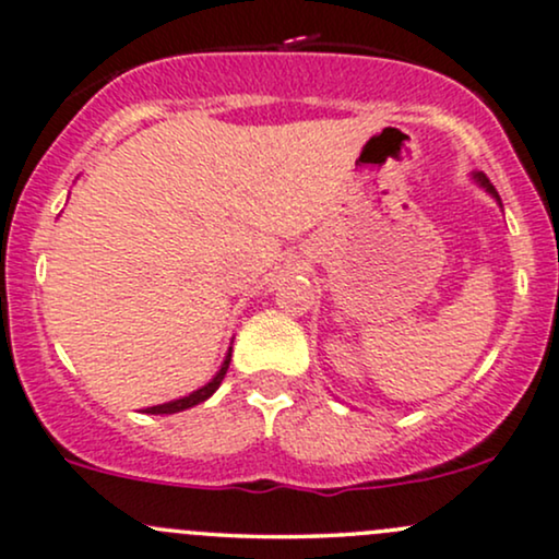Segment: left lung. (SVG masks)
<instances>
[{"label":"left lung","mask_w":559,"mask_h":559,"mask_svg":"<svg viewBox=\"0 0 559 559\" xmlns=\"http://www.w3.org/2000/svg\"><path fill=\"white\" fill-rule=\"evenodd\" d=\"M476 178H478V183H480V186H484V189H486V191H491V194L499 199V194H497V189H493V186H491V181H489V178H486V176H484V173H476Z\"/></svg>","instance_id":"1"}]
</instances>
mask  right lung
I'll list each match as a JSON object with an SVG mask.
<instances>
[{"label":"right lung","instance_id":"obj_1","mask_svg":"<svg viewBox=\"0 0 559 559\" xmlns=\"http://www.w3.org/2000/svg\"><path fill=\"white\" fill-rule=\"evenodd\" d=\"M228 362H230V352H228L226 362H223V368L217 370V376L213 378V381L207 383V386L197 389L194 394L183 396V400H176V402H168V404H157V407H146L144 413H150V415H170V413H181V409H189V407H194V404L204 402V400H207V396H213V394H215V389H217V386H221L223 376H226V370H228Z\"/></svg>","mask_w":559,"mask_h":559}]
</instances>
